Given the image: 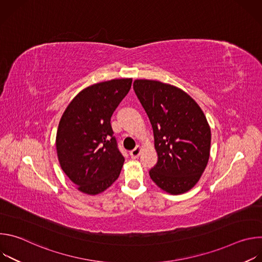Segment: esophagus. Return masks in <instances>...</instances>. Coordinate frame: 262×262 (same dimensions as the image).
I'll return each mask as SVG.
<instances>
[{"instance_id":"obj_1","label":"esophagus","mask_w":262,"mask_h":262,"mask_svg":"<svg viewBox=\"0 0 262 262\" xmlns=\"http://www.w3.org/2000/svg\"><path fill=\"white\" fill-rule=\"evenodd\" d=\"M141 151H142V147L138 145L135 149H133V150L130 151V157H132V159H138L139 156L141 155Z\"/></svg>"}]
</instances>
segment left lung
<instances>
[{"mask_svg":"<svg viewBox=\"0 0 262 262\" xmlns=\"http://www.w3.org/2000/svg\"><path fill=\"white\" fill-rule=\"evenodd\" d=\"M134 90L154 129L159 158L150 178L172 195L190 191L209 159L211 135L203 111L188 93L159 81L136 80Z\"/></svg>","mask_w":262,"mask_h":262,"instance_id":"8db88e82","label":"left lung"}]
</instances>
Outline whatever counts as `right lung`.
I'll return each instance as SVG.
<instances>
[{
    "instance_id": "add662e5",
    "label": "right lung",
    "mask_w": 262,
    "mask_h": 262,
    "mask_svg": "<svg viewBox=\"0 0 262 262\" xmlns=\"http://www.w3.org/2000/svg\"><path fill=\"white\" fill-rule=\"evenodd\" d=\"M132 79L94 84L74 97L59 122L56 148L60 166L78 190L97 195L119 177L124 158L111 117L126 96Z\"/></svg>"
}]
</instances>
